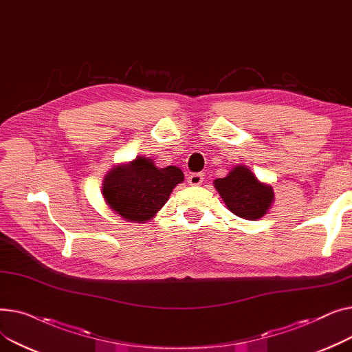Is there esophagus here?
<instances>
[{
  "label": "esophagus",
  "instance_id": "1",
  "mask_svg": "<svg viewBox=\"0 0 352 352\" xmlns=\"http://www.w3.org/2000/svg\"><path fill=\"white\" fill-rule=\"evenodd\" d=\"M202 179H204V175H202L201 173L191 174V175H188V178H187L190 186H199V184L202 182Z\"/></svg>",
  "mask_w": 352,
  "mask_h": 352
}]
</instances>
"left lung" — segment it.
Returning a JSON list of instances; mask_svg holds the SVG:
<instances>
[{"mask_svg":"<svg viewBox=\"0 0 352 352\" xmlns=\"http://www.w3.org/2000/svg\"><path fill=\"white\" fill-rule=\"evenodd\" d=\"M214 187L227 208L244 219L255 221L261 218L274 202L272 187L258 181L244 165H236L227 177L215 179Z\"/></svg>","mask_w":352,"mask_h":352,"instance_id":"left-lung-1","label":"left lung"}]
</instances>
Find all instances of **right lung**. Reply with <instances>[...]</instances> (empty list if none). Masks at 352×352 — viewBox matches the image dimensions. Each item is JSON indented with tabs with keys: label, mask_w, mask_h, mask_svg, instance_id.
<instances>
[{
	"label": "right lung",
	"mask_w": 352,
	"mask_h": 352,
	"mask_svg": "<svg viewBox=\"0 0 352 352\" xmlns=\"http://www.w3.org/2000/svg\"><path fill=\"white\" fill-rule=\"evenodd\" d=\"M182 181L184 174L178 166L158 168L151 158L137 157L105 174L102 195L108 207L125 221L145 223L161 210Z\"/></svg>",
	"instance_id": "right-lung-1"
}]
</instances>
